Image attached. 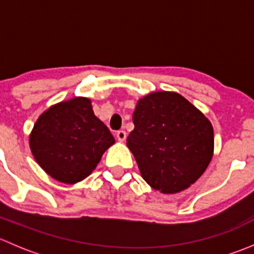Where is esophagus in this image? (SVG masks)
<instances>
[{"label":"esophagus","instance_id":"1","mask_svg":"<svg viewBox=\"0 0 254 254\" xmlns=\"http://www.w3.org/2000/svg\"><path fill=\"white\" fill-rule=\"evenodd\" d=\"M117 139L122 142L125 141V139H127V132H125L124 130H119V131L117 132Z\"/></svg>","mask_w":254,"mask_h":254}]
</instances>
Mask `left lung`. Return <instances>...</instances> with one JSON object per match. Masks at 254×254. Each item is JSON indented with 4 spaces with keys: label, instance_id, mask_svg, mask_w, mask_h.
I'll list each match as a JSON object with an SVG mask.
<instances>
[{
    "label": "left lung",
    "instance_id": "1",
    "mask_svg": "<svg viewBox=\"0 0 254 254\" xmlns=\"http://www.w3.org/2000/svg\"><path fill=\"white\" fill-rule=\"evenodd\" d=\"M127 145L148 186L178 193L205 172L214 153V129L198 108L176 92L139 99Z\"/></svg>",
    "mask_w": 254,
    "mask_h": 254
}]
</instances>
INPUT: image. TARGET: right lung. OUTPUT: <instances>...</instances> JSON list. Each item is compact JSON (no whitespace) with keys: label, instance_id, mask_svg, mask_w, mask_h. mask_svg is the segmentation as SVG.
I'll use <instances>...</instances> for the list:
<instances>
[{"label":"right lung","instance_id":"1","mask_svg":"<svg viewBox=\"0 0 254 254\" xmlns=\"http://www.w3.org/2000/svg\"><path fill=\"white\" fill-rule=\"evenodd\" d=\"M114 142L108 127L94 115L91 99L84 97L51 106L38 118L29 136L38 165L66 184L91 175Z\"/></svg>","mask_w":254,"mask_h":254}]
</instances>
